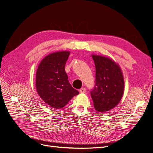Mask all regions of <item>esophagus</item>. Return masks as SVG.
I'll list each match as a JSON object with an SVG mask.
<instances>
[{"mask_svg": "<svg viewBox=\"0 0 153 153\" xmlns=\"http://www.w3.org/2000/svg\"><path fill=\"white\" fill-rule=\"evenodd\" d=\"M79 92L81 93H86V89H85V88H82L80 89Z\"/></svg>", "mask_w": 153, "mask_h": 153, "instance_id": "esophagus-1", "label": "esophagus"}]
</instances>
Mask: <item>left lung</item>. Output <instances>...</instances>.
<instances>
[{
    "instance_id": "1",
    "label": "left lung",
    "mask_w": 153,
    "mask_h": 153,
    "mask_svg": "<svg viewBox=\"0 0 153 153\" xmlns=\"http://www.w3.org/2000/svg\"><path fill=\"white\" fill-rule=\"evenodd\" d=\"M96 67V83L91 91L94 108L108 111L119 103L124 93V78L120 65L106 56L92 54Z\"/></svg>"
}]
</instances>
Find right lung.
Listing matches in <instances>:
<instances>
[{
    "label": "right lung",
    "mask_w": 153,
    "mask_h": 153,
    "mask_svg": "<svg viewBox=\"0 0 153 153\" xmlns=\"http://www.w3.org/2000/svg\"><path fill=\"white\" fill-rule=\"evenodd\" d=\"M69 51L48 54L39 63L36 74V89L40 98L53 108L64 107L79 91L68 81L65 65Z\"/></svg>",
    "instance_id": "1"
}]
</instances>
